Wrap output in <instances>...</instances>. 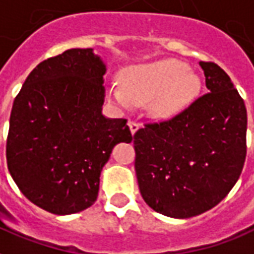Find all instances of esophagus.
<instances>
[{
	"instance_id": "esophagus-1",
	"label": "esophagus",
	"mask_w": 254,
	"mask_h": 254,
	"mask_svg": "<svg viewBox=\"0 0 254 254\" xmlns=\"http://www.w3.org/2000/svg\"><path fill=\"white\" fill-rule=\"evenodd\" d=\"M127 125H129V129H130V133H132V134H134V133L138 130V127H140V125H138V124L134 121H129V124H127Z\"/></svg>"
}]
</instances>
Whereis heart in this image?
I'll use <instances>...</instances> for the list:
<instances>
[{
    "instance_id": "obj_1",
    "label": "heart",
    "mask_w": 254,
    "mask_h": 254,
    "mask_svg": "<svg viewBox=\"0 0 254 254\" xmlns=\"http://www.w3.org/2000/svg\"><path fill=\"white\" fill-rule=\"evenodd\" d=\"M121 83L122 89L110 90L120 108L127 110L133 103L149 102V112L157 118H170L185 110L200 90L198 75L176 59L127 67L122 71Z\"/></svg>"
}]
</instances>
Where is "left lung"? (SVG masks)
I'll return each instance as SVG.
<instances>
[{
	"instance_id": "left-lung-1",
	"label": "left lung",
	"mask_w": 254,
	"mask_h": 254,
	"mask_svg": "<svg viewBox=\"0 0 254 254\" xmlns=\"http://www.w3.org/2000/svg\"><path fill=\"white\" fill-rule=\"evenodd\" d=\"M208 93L168 121L133 136L138 189L157 213L190 218L217 206L237 183L247 156V108L229 75L199 62Z\"/></svg>"
}]
</instances>
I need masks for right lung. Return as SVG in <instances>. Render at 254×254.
<instances>
[{"instance_id":"1","label":"right lung","mask_w":254,"mask_h":254,"mask_svg":"<svg viewBox=\"0 0 254 254\" xmlns=\"http://www.w3.org/2000/svg\"><path fill=\"white\" fill-rule=\"evenodd\" d=\"M106 65L91 48H72L37 64L13 102L7 170L25 198L58 215L97 200L103 165L132 141L124 118H106Z\"/></svg>"}]
</instances>
